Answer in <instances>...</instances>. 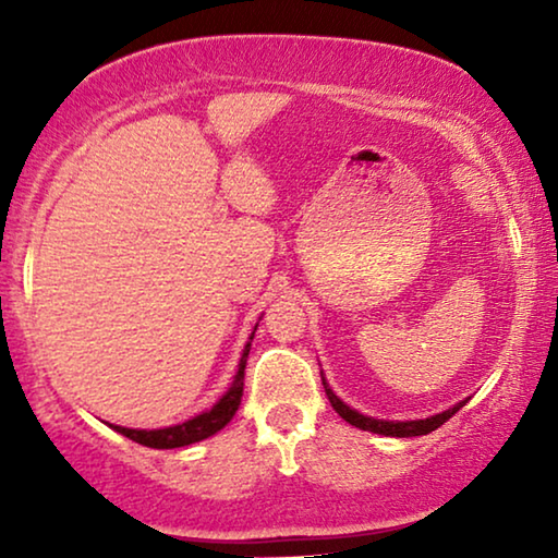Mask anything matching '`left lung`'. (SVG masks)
I'll return each instance as SVG.
<instances>
[{
  "label": "left lung",
  "mask_w": 558,
  "mask_h": 558,
  "mask_svg": "<svg viewBox=\"0 0 558 558\" xmlns=\"http://www.w3.org/2000/svg\"><path fill=\"white\" fill-rule=\"evenodd\" d=\"M323 386H325L327 399H330V403H332V409L338 411V414L345 418L348 424H353V426H357V429H363V432L384 434V437H422V434H429L434 429H439V426L445 424L447 418H452L457 411L464 407V401H460V403H454L452 409L441 411V414H434L429 418H416V422H384V418H373V416L357 414L355 409H350L348 403H342L338 396L332 393V388L325 384V378H323Z\"/></svg>",
  "instance_id": "left-lung-1"
}]
</instances>
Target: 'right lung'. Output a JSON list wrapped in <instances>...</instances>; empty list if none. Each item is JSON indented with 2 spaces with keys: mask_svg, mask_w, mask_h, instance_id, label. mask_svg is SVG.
Returning <instances> with one entry per match:
<instances>
[{
  "mask_svg": "<svg viewBox=\"0 0 558 558\" xmlns=\"http://www.w3.org/2000/svg\"><path fill=\"white\" fill-rule=\"evenodd\" d=\"M248 340H254V335H251ZM248 350H251V342H246V348H243L239 373H235L231 388H228L223 399H220L213 409L203 411V414L187 418V422H182L178 426H167V429H126V426H117V424H111V429L124 434V437L136 441V445H144V447H151V449L187 447V445H193V441L213 437V434L220 432L228 422H231L233 414L241 407L243 371H246Z\"/></svg>",
  "mask_w": 558,
  "mask_h": 558,
  "instance_id": "right-lung-1",
  "label": "right lung"
}]
</instances>
